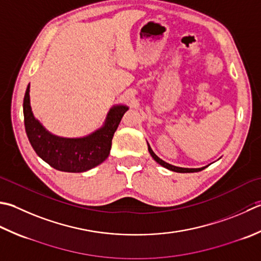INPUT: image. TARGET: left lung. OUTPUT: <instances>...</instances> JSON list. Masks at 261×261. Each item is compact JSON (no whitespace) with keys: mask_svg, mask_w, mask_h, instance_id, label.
<instances>
[{"mask_svg":"<svg viewBox=\"0 0 261 261\" xmlns=\"http://www.w3.org/2000/svg\"><path fill=\"white\" fill-rule=\"evenodd\" d=\"M148 150H149V154L151 155V157L154 158V160L158 163V164H161L163 167L167 168V170L170 171H173V172H177V173H193V172H199V171H202L203 168H206L207 166L205 167H200V168H185V167H177V166H174V165H171L168 164V163L164 162L163 160H161L160 157H158L154 151H152V149L150 148V146L148 145Z\"/></svg>","mask_w":261,"mask_h":261,"instance_id":"8db88e82","label":"left lung"}]
</instances>
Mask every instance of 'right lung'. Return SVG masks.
I'll return each instance as SVG.
<instances>
[{"instance_id":"add662e5","label":"right lung","mask_w":261,"mask_h":261,"mask_svg":"<svg viewBox=\"0 0 261 261\" xmlns=\"http://www.w3.org/2000/svg\"><path fill=\"white\" fill-rule=\"evenodd\" d=\"M30 84L23 98L24 129L34 150L55 170L70 173L89 171L103 163L110 155L112 139L122 116L129 110L115 105L107 113L104 125L83 138H63L50 134L36 119L30 106Z\"/></svg>"}]
</instances>
